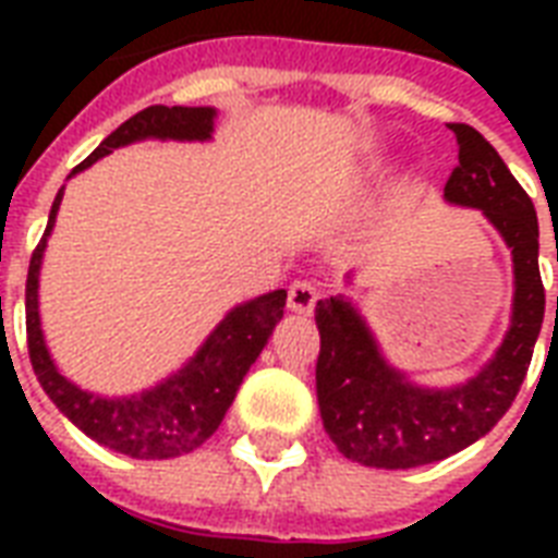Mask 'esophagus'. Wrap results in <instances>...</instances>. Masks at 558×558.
Segmentation results:
<instances>
[{
    "instance_id": "34e87169",
    "label": "esophagus",
    "mask_w": 558,
    "mask_h": 558,
    "mask_svg": "<svg viewBox=\"0 0 558 558\" xmlns=\"http://www.w3.org/2000/svg\"><path fill=\"white\" fill-rule=\"evenodd\" d=\"M318 298H322V292H318L315 283H310V280H295V283L289 287L287 306L292 310V313L310 315L313 313V306L318 304Z\"/></svg>"
}]
</instances>
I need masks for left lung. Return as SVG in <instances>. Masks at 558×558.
I'll use <instances>...</instances> for the list:
<instances>
[{
  "mask_svg": "<svg viewBox=\"0 0 558 558\" xmlns=\"http://www.w3.org/2000/svg\"><path fill=\"white\" fill-rule=\"evenodd\" d=\"M449 130L458 138V168L442 196L451 205L481 210L512 252L510 327L472 379L451 388H425L381 356L379 341L348 298L318 301V408L336 449L362 466H425L493 432L527 376L545 322L536 208L475 126L449 124Z\"/></svg>",
  "mask_w": 558,
  "mask_h": 558,
  "instance_id": "left-lung-1",
  "label": "left lung"
}]
</instances>
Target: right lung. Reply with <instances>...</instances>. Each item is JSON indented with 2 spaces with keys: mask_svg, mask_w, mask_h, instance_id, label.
Returning <instances> with one entry per match:
<instances>
[{
  "mask_svg": "<svg viewBox=\"0 0 558 558\" xmlns=\"http://www.w3.org/2000/svg\"><path fill=\"white\" fill-rule=\"evenodd\" d=\"M214 107H147L138 116L109 133L89 159L72 170L92 168L126 144L147 142H208L214 135ZM65 185L57 191L46 234L31 254L28 283H25V330H28V356L39 385L48 399L69 416L86 437L112 451H121L135 460H168L199 449L210 434L217 432L222 416L236 397L240 381L266 348L275 324L283 318L287 289H275L260 298L243 301L228 310L226 318L210 330L199 350L177 373L159 385L130 393V397H104L92 393L65 379L46 348L43 324H39V269L46 254L48 236L57 222V210L63 202Z\"/></svg>",
  "mask_w": 558,
  "mask_h": 558,
  "instance_id": "1",
  "label": "right lung"
}]
</instances>
